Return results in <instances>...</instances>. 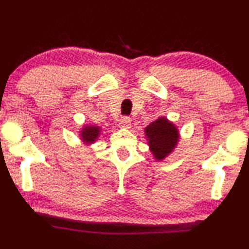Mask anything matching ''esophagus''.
Returning a JSON list of instances; mask_svg holds the SVG:
<instances>
[{"instance_id": "34e87169", "label": "esophagus", "mask_w": 249, "mask_h": 249, "mask_svg": "<svg viewBox=\"0 0 249 249\" xmlns=\"http://www.w3.org/2000/svg\"><path fill=\"white\" fill-rule=\"evenodd\" d=\"M120 127L124 128V129H129L131 127V119L128 118V117H124L122 118L120 120Z\"/></svg>"}]
</instances>
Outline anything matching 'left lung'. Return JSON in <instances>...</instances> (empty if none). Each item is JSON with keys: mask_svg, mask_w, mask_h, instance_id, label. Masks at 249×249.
<instances>
[{"mask_svg": "<svg viewBox=\"0 0 249 249\" xmlns=\"http://www.w3.org/2000/svg\"><path fill=\"white\" fill-rule=\"evenodd\" d=\"M144 132L149 151L156 161H163L171 154L180 139L177 125L165 117H160L149 124Z\"/></svg>", "mask_w": 249, "mask_h": 249, "instance_id": "8db88e82", "label": "left lung"}]
</instances>
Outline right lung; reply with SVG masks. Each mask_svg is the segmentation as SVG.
Wrapping results in <instances>:
<instances>
[{"mask_svg": "<svg viewBox=\"0 0 249 249\" xmlns=\"http://www.w3.org/2000/svg\"><path fill=\"white\" fill-rule=\"evenodd\" d=\"M101 127L94 124H84V127L81 128L79 131L80 139L86 146H90L97 141L98 137L101 135Z\"/></svg>", "mask_w": 249, "mask_h": 249, "instance_id": "add662e5", "label": "right lung"}]
</instances>
